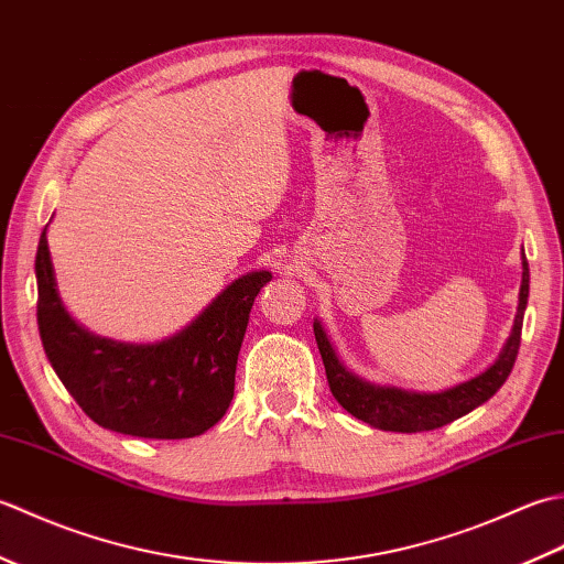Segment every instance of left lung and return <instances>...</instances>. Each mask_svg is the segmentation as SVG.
Masks as SVG:
<instances>
[{
    "instance_id": "left-lung-1",
    "label": "left lung",
    "mask_w": 564,
    "mask_h": 564,
    "mask_svg": "<svg viewBox=\"0 0 564 564\" xmlns=\"http://www.w3.org/2000/svg\"><path fill=\"white\" fill-rule=\"evenodd\" d=\"M521 289H519V307L513 317V327L507 344L501 346L497 361L487 366L480 376L463 380L458 386L438 390V392H416L394 386H376V382L364 380L361 376L351 373L344 366L337 349L329 339V334L319 319H315V339L322 354V364L327 370L329 390L346 412L361 419V422L382 429V431H400V434H416V431H431L446 426L455 419L473 412L475 406L485 404L492 394L505 386L513 361H517L521 346V327L523 313L529 305V261L521 249Z\"/></svg>"
}]
</instances>
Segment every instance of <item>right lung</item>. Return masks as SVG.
Listing matches in <instances>:
<instances>
[{"label":"right lung","instance_id":"add662e5","mask_svg":"<svg viewBox=\"0 0 564 564\" xmlns=\"http://www.w3.org/2000/svg\"><path fill=\"white\" fill-rule=\"evenodd\" d=\"M271 279L267 269L239 275L198 317L162 341L106 339L67 313L45 225L35 254L43 349L91 422L140 438H194L218 424L232 402L251 305Z\"/></svg>","mask_w":564,"mask_h":564}]
</instances>
